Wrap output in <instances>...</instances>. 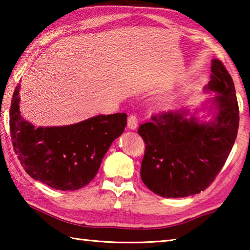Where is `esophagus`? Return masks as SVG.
<instances>
[{"label": "esophagus", "mask_w": 250, "mask_h": 250, "mask_svg": "<svg viewBox=\"0 0 250 250\" xmlns=\"http://www.w3.org/2000/svg\"><path fill=\"white\" fill-rule=\"evenodd\" d=\"M138 126V119L134 115H131L128 118V128L130 130H135Z\"/></svg>", "instance_id": "esophagus-1"}]
</instances>
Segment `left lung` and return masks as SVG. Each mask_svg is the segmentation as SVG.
<instances>
[{
  "mask_svg": "<svg viewBox=\"0 0 250 250\" xmlns=\"http://www.w3.org/2000/svg\"><path fill=\"white\" fill-rule=\"evenodd\" d=\"M210 70L204 91L215 96L202 108L193 113L185 108L161 112L138 130L146 145L141 179L162 197H186L204 191L235 143L239 110L234 83L218 59H211ZM202 111L206 116L200 117Z\"/></svg>",
  "mask_w": 250,
  "mask_h": 250,
  "instance_id": "1",
  "label": "left lung"
}]
</instances>
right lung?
Listing matches in <instances>:
<instances>
[{"label":"right lung","instance_id":"right-lung-1","mask_svg":"<svg viewBox=\"0 0 250 250\" xmlns=\"http://www.w3.org/2000/svg\"><path fill=\"white\" fill-rule=\"evenodd\" d=\"M20 88L19 83L12 98L10 130L24 170L34 180L59 191H76L89 184L110 146L125 131V113L37 128L21 115Z\"/></svg>","mask_w":250,"mask_h":250}]
</instances>
